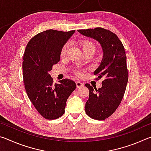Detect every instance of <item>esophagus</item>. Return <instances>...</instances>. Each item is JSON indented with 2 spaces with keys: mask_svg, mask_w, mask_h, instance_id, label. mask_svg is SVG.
<instances>
[{
  "mask_svg": "<svg viewBox=\"0 0 151 151\" xmlns=\"http://www.w3.org/2000/svg\"><path fill=\"white\" fill-rule=\"evenodd\" d=\"M76 85L77 88H81V87H83V86H84V84L81 83L80 81H77V82H76Z\"/></svg>",
  "mask_w": 151,
  "mask_h": 151,
  "instance_id": "1",
  "label": "esophagus"
}]
</instances>
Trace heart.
<instances>
[{"label": "heart", "instance_id": "1", "mask_svg": "<svg viewBox=\"0 0 151 151\" xmlns=\"http://www.w3.org/2000/svg\"><path fill=\"white\" fill-rule=\"evenodd\" d=\"M79 45L81 46L82 50L83 51L84 54H85L86 52H94L96 49L95 45L89 40H80V41H79ZM68 49V45L67 43H66V44H65L63 46V47L60 50V58H63L66 57V55H67ZM75 73L76 75H80V73L78 72V71H76Z\"/></svg>", "mask_w": 151, "mask_h": 151}]
</instances>
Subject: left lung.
Masks as SVG:
<instances>
[{
	"mask_svg": "<svg viewBox=\"0 0 151 151\" xmlns=\"http://www.w3.org/2000/svg\"><path fill=\"white\" fill-rule=\"evenodd\" d=\"M78 32L97 40L103 48V59L94 72L99 78H104L102 87L96 89V86L93 88L85 84L89 90L86 113L92 119L103 121L118 108L126 90L129 75L124 48L114 33L103 28L78 30Z\"/></svg>",
	"mask_w": 151,
	"mask_h": 151,
	"instance_id": "8db88e82",
	"label": "left lung"
}]
</instances>
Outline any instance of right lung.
I'll list each match as a JSON object with an SVG mask.
<instances>
[{
  "mask_svg": "<svg viewBox=\"0 0 151 151\" xmlns=\"http://www.w3.org/2000/svg\"><path fill=\"white\" fill-rule=\"evenodd\" d=\"M75 32L45 30L32 37L24 50V87L30 101L46 119H57L65 113L66 101L76 88V83L68 78L54 85L48 74L59 62L61 48Z\"/></svg>",
  "mask_w": 151,
  "mask_h": 151,
  "instance_id": "add662e5",
  "label": "right lung"
}]
</instances>
